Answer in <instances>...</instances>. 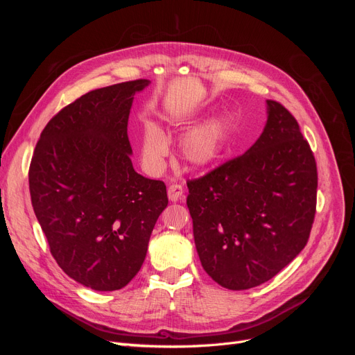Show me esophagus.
<instances>
[{
    "instance_id": "1",
    "label": "esophagus",
    "mask_w": 355,
    "mask_h": 355,
    "mask_svg": "<svg viewBox=\"0 0 355 355\" xmlns=\"http://www.w3.org/2000/svg\"><path fill=\"white\" fill-rule=\"evenodd\" d=\"M167 196L170 201H178L184 197V187L179 184H171L167 189Z\"/></svg>"
}]
</instances>
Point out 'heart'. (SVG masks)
Instances as JSON below:
<instances>
[{
  "instance_id": "obj_1",
  "label": "heart",
  "mask_w": 355,
  "mask_h": 355,
  "mask_svg": "<svg viewBox=\"0 0 355 355\" xmlns=\"http://www.w3.org/2000/svg\"><path fill=\"white\" fill-rule=\"evenodd\" d=\"M232 121L227 115H216L188 132L179 144L182 159L192 170L213 167L227 153ZM168 154V139L154 121H145L142 132V155L149 166H159Z\"/></svg>"
}]
</instances>
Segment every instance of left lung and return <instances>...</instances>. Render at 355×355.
I'll use <instances>...</instances> for the list:
<instances>
[{"mask_svg":"<svg viewBox=\"0 0 355 355\" xmlns=\"http://www.w3.org/2000/svg\"><path fill=\"white\" fill-rule=\"evenodd\" d=\"M266 115L245 154L187 184L201 265L230 290L280 272L302 252L315 216L313 151L283 105L266 101Z\"/></svg>","mask_w":355,"mask_h":355,"instance_id":"1","label":"left lung"}]
</instances>
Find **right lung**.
<instances>
[{
  "mask_svg": "<svg viewBox=\"0 0 355 355\" xmlns=\"http://www.w3.org/2000/svg\"><path fill=\"white\" fill-rule=\"evenodd\" d=\"M136 80L83 94L51 118L29 167L35 216L63 272L99 292L123 288L167 207L164 182L132 164L127 123Z\"/></svg>",
  "mask_w": 355,
  "mask_h": 355,
  "instance_id": "1",
  "label": "right lung"
}]
</instances>
